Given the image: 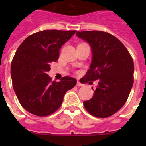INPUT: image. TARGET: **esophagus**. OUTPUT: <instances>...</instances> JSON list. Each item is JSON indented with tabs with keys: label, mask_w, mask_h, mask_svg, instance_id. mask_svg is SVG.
I'll use <instances>...</instances> for the list:
<instances>
[{
	"label": "esophagus",
	"mask_w": 146,
	"mask_h": 146,
	"mask_svg": "<svg viewBox=\"0 0 146 146\" xmlns=\"http://www.w3.org/2000/svg\"><path fill=\"white\" fill-rule=\"evenodd\" d=\"M77 86H79V87H80V86H83V84H82V83H81V82H80L79 81H77Z\"/></svg>",
	"instance_id": "esophagus-1"
}]
</instances>
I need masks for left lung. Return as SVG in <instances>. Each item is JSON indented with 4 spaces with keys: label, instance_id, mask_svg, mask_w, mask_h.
Returning <instances> with one entry per match:
<instances>
[{
    "label": "left lung",
    "instance_id": "8db88e82",
    "mask_svg": "<svg viewBox=\"0 0 146 146\" xmlns=\"http://www.w3.org/2000/svg\"><path fill=\"white\" fill-rule=\"evenodd\" d=\"M76 35L89 44L92 52L90 69L80 82L99 80L93 97L83 102L85 108L97 118L111 116L124 105L133 86V60L124 45L110 33L86 31Z\"/></svg>",
    "mask_w": 146,
    "mask_h": 146
}]
</instances>
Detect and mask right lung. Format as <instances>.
Segmentation results:
<instances>
[{"instance_id": "1", "label": "right lung", "mask_w": 146, "mask_h": 146, "mask_svg": "<svg viewBox=\"0 0 146 146\" xmlns=\"http://www.w3.org/2000/svg\"><path fill=\"white\" fill-rule=\"evenodd\" d=\"M76 31L44 30L27 37L18 47L11 64L13 88L23 108L37 116H47L60 107L67 91L77 83L64 77L52 81L47 74L57 61L59 50Z\"/></svg>"}]
</instances>
